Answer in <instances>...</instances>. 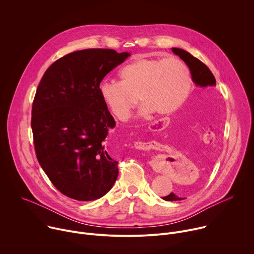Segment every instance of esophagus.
I'll return each mask as SVG.
<instances>
[{
	"mask_svg": "<svg viewBox=\"0 0 254 254\" xmlns=\"http://www.w3.org/2000/svg\"><path fill=\"white\" fill-rule=\"evenodd\" d=\"M161 125H162L161 121L160 122L156 121V122H154V123H152L150 125V127L153 128V129H157ZM154 144H155V140H150V141L136 140V141H134V147L136 149H139V150H149V149H152L154 147Z\"/></svg>",
	"mask_w": 254,
	"mask_h": 254,
	"instance_id": "obj_1",
	"label": "esophagus"
}]
</instances>
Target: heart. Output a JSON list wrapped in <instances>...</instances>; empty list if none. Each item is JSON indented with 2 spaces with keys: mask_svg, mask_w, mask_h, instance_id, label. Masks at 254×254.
I'll return each mask as SVG.
<instances>
[{
  "mask_svg": "<svg viewBox=\"0 0 254 254\" xmlns=\"http://www.w3.org/2000/svg\"><path fill=\"white\" fill-rule=\"evenodd\" d=\"M120 81L104 80L98 93L116 119L127 122L138 98L144 113L169 116L188 99L192 76L187 64L177 57L136 56L119 71Z\"/></svg>",
  "mask_w": 254,
  "mask_h": 254,
  "instance_id": "obj_1",
  "label": "heart"
}]
</instances>
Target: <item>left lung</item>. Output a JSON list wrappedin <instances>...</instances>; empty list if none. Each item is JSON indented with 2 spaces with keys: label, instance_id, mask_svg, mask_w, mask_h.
Wrapping results in <instances>:
<instances>
[{
  "label": "left lung",
  "instance_id": "8db88e82",
  "mask_svg": "<svg viewBox=\"0 0 254 254\" xmlns=\"http://www.w3.org/2000/svg\"><path fill=\"white\" fill-rule=\"evenodd\" d=\"M173 52L178 55L181 59H182L189 67L191 75L193 78V81L198 85L201 86L202 88L205 87H209V86H214L216 85V79L213 75V73L211 72V70L207 67L206 64H204L201 60H199L198 58L194 57L193 55H191L189 52L180 49V48H172ZM206 103V105L211 106L213 104V100L212 99H206L202 96H198L197 99L195 100V103L193 104V106L191 107L190 111V116H193L196 112V110H199V107L201 104ZM189 117V116H188ZM164 200L166 201H179L182 200L181 198L177 197L175 194L171 193L170 195L163 197Z\"/></svg>",
  "mask_w": 254,
  "mask_h": 254
}]
</instances>
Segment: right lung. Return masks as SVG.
<instances>
[{
    "label": "right lung",
    "instance_id": "add662e5",
    "mask_svg": "<svg viewBox=\"0 0 254 254\" xmlns=\"http://www.w3.org/2000/svg\"><path fill=\"white\" fill-rule=\"evenodd\" d=\"M129 55L100 48L69 53L48 67L36 90L31 119L36 157L54 187L69 198L99 199L118 178L119 163L104 141L116 122L98 87Z\"/></svg>",
    "mask_w": 254,
    "mask_h": 254
}]
</instances>
